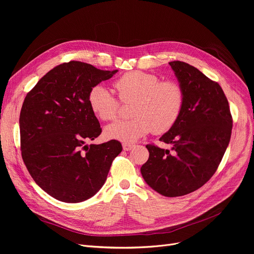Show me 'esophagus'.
<instances>
[{
    "label": "esophagus",
    "mask_w": 254,
    "mask_h": 254,
    "mask_svg": "<svg viewBox=\"0 0 254 254\" xmlns=\"http://www.w3.org/2000/svg\"><path fill=\"white\" fill-rule=\"evenodd\" d=\"M134 147H135L134 144H130V143H124V144H123V148H124V150H126V151H128V150L132 149Z\"/></svg>",
    "instance_id": "1"
}]
</instances>
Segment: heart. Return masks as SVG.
Listing matches in <instances>:
<instances>
[{
    "mask_svg": "<svg viewBox=\"0 0 254 254\" xmlns=\"http://www.w3.org/2000/svg\"><path fill=\"white\" fill-rule=\"evenodd\" d=\"M114 87L120 102L131 103L130 114L134 118L106 127L107 139L131 143L151 130L163 134L176 124L182 112L184 91L173 80L161 81L154 74L131 71L119 77ZM87 101L91 111L104 122L117 118L120 103L106 86H92Z\"/></svg>",
    "mask_w": 254,
    "mask_h": 254,
    "instance_id": "obj_1",
    "label": "heart"
}]
</instances>
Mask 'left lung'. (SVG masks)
Wrapping results in <instances>:
<instances>
[{
    "label": "left lung",
    "instance_id": "left-lung-1",
    "mask_svg": "<svg viewBox=\"0 0 254 254\" xmlns=\"http://www.w3.org/2000/svg\"><path fill=\"white\" fill-rule=\"evenodd\" d=\"M169 64L184 91L178 120L159 138L172 144L173 153L146 145L149 158L141 174L156 192L174 197L202 188L216 172L231 140L233 118L217 82L186 63Z\"/></svg>",
    "mask_w": 254,
    "mask_h": 254
}]
</instances>
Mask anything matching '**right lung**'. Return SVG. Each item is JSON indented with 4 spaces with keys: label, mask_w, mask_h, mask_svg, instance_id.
I'll use <instances>...</instances> for the list:
<instances>
[{
    "label": "right lung",
    "mask_w": 254,
    "mask_h": 254,
    "mask_svg": "<svg viewBox=\"0 0 254 254\" xmlns=\"http://www.w3.org/2000/svg\"><path fill=\"white\" fill-rule=\"evenodd\" d=\"M115 73L82 62L64 63L40 79L23 101V163L40 188L61 202L79 203L95 195L123 150L116 140L85 144L102 132L88 92Z\"/></svg>",
    "instance_id": "obj_1"
}]
</instances>
